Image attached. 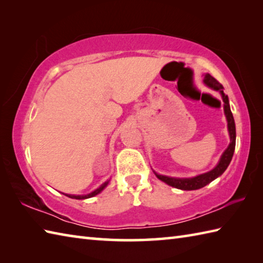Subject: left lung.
<instances>
[{"instance_id": "left-lung-1", "label": "left lung", "mask_w": 263, "mask_h": 263, "mask_svg": "<svg viewBox=\"0 0 263 263\" xmlns=\"http://www.w3.org/2000/svg\"><path fill=\"white\" fill-rule=\"evenodd\" d=\"M203 83L211 88L212 90H216L221 95L222 102H224V113L227 120V128L228 133H230L231 142L228 144V147L222 155L220 156V159L218 161V164L212 168L211 171L203 173L193 177H171L166 175H160L158 173H155V175L159 178L160 181L166 183L167 185L184 190V191H191V190H198L205 186L206 184H209L217 177H219L222 173L226 171V168L230 165L231 160L233 158L234 150H235V143H236V128H235V121L232 114V110L230 107V100H228V96L224 93V87H222L219 82H218L214 77H211L209 73H206L203 78Z\"/></svg>"}]
</instances>
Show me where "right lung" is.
<instances>
[{
    "label": "right lung",
    "mask_w": 263,
    "mask_h": 263,
    "mask_svg": "<svg viewBox=\"0 0 263 263\" xmlns=\"http://www.w3.org/2000/svg\"><path fill=\"white\" fill-rule=\"evenodd\" d=\"M108 183H109V180H107L106 181L105 183H103L102 185H100L98 189H96L95 190V191H92V192H90V193H88V194H85V195H76V194H65V193H63L64 195H66V197H69V198H71V199H77V200H82V199H89V198H92V197H95V195H97V194H99L100 192L103 191V190L108 185Z\"/></svg>",
    "instance_id": "obj_1"
}]
</instances>
